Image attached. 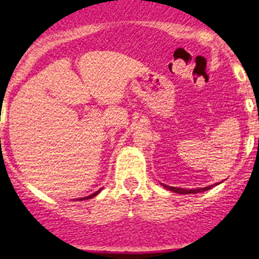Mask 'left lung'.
<instances>
[{"label": "left lung", "mask_w": 259, "mask_h": 259, "mask_svg": "<svg viewBox=\"0 0 259 259\" xmlns=\"http://www.w3.org/2000/svg\"><path fill=\"white\" fill-rule=\"evenodd\" d=\"M164 188L170 189L171 192H175V193L191 194V193H198V192H203V191H207V189H211L212 185H209V187H205V188H198V189H183V188H176V187H168V185H164Z\"/></svg>", "instance_id": "8db88e82"}]
</instances>
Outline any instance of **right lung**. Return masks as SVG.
I'll return each mask as SVG.
<instances>
[{"mask_svg":"<svg viewBox=\"0 0 259 259\" xmlns=\"http://www.w3.org/2000/svg\"><path fill=\"white\" fill-rule=\"evenodd\" d=\"M98 192H100V191L95 192V193H92V194H91V196H88V197H84V198H83V200H88V198H92V197H95L96 194H98Z\"/></svg>","mask_w":259,"mask_h":259,"instance_id":"1","label":"right lung"}]
</instances>
